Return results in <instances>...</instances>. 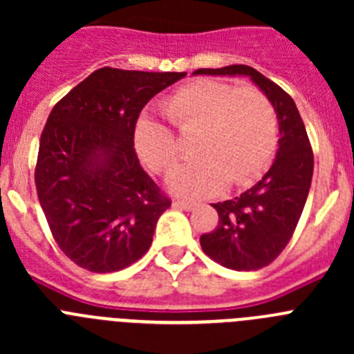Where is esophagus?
<instances>
[{"mask_svg":"<svg viewBox=\"0 0 354 354\" xmlns=\"http://www.w3.org/2000/svg\"><path fill=\"white\" fill-rule=\"evenodd\" d=\"M174 205L184 209V211H193L196 207V202H192V200H175Z\"/></svg>","mask_w":354,"mask_h":354,"instance_id":"obj_1","label":"esophagus"}]
</instances>
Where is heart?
<instances>
[{"instance_id": "obj_1", "label": "heart", "mask_w": 354, "mask_h": 354, "mask_svg": "<svg viewBox=\"0 0 354 354\" xmlns=\"http://www.w3.org/2000/svg\"><path fill=\"white\" fill-rule=\"evenodd\" d=\"M167 115L183 133L198 131L193 161L171 168V192L205 196L225 184L243 186L268 168L277 149L278 120L273 104L259 88L200 80L167 101ZM134 149L150 170L165 171L179 154L175 134L152 117L134 127Z\"/></svg>"}]
</instances>
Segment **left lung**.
Listing matches in <instances>:
<instances>
[{
	"instance_id": "left-lung-1",
	"label": "left lung",
	"mask_w": 354,
	"mask_h": 354,
	"mask_svg": "<svg viewBox=\"0 0 354 354\" xmlns=\"http://www.w3.org/2000/svg\"><path fill=\"white\" fill-rule=\"evenodd\" d=\"M193 74L250 77L277 113L280 140L271 168L243 195L212 204L220 221L212 232L200 237L205 255L228 270H261L287 246L310 192L314 154L305 124L292 97L253 67L228 65L198 68Z\"/></svg>"
}]
</instances>
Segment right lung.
I'll return each instance as SVG.
<instances>
[{
  "mask_svg": "<svg viewBox=\"0 0 354 354\" xmlns=\"http://www.w3.org/2000/svg\"><path fill=\"white\" fill-rule=\"evenodd\" d=\"M184 76L99 68L49 113L37 193L55 241L83 270L120 271L152 245L171 202L140 165L134 127L147 102Z\"/></svg>",
  "mask_w": 354,
  "mask_h": 354,
  "instance_id": "add662e5",
  "label": "right lung"
}]
</instances>
